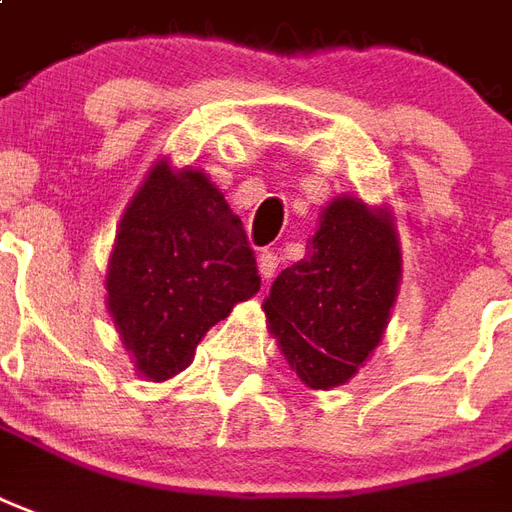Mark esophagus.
<instances>
[{"instance_id": "esophagus-1", "label": "esophagus", "mask_w": 512, "mask_h": 512, "mask_svg": "<svg viewBox=\"0 0 512 512\" xmlns=\"http://www.w3.org/2000/svg\"><path fill=\"white\" fill-rule=\"evenodd\" d=\"M278 253H272V251H261L259 253V275L264 280H272L275 278V270H278Z\"/></svg>"}]
</instances>
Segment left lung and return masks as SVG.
I'll use <instances>...</instances> for the list:
<instances>
[{"mask_svg": "<svg viewBox=\"0 0 512 512\" xmlns=\"http://www.w3.org/2000/svg\"><path fill=\"white\" fill-rule=\"evenodd\" d=\"M402 280L391 207L340 194L318 215L305 259L272 280L267 329L307 388L343 386L386 334Z\"/></svg>", "mask_w": 512, "mask_h": 512, "instance_id": "left-lung-1", "label": "left lung"}]
</instances>
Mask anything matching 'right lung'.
Listing matches in <instances>:
<instances>
[{"label":"right lung","mask_w":512,"mask_h":512,"mask_svg":"<svg viewBox=\"0 0 512 512\" xmlns=\"http://www.w3.org/2000/svg\"><path fill=\"white\" fill-rule=\"evenodd\" d=\"M261 286L240 218L205 169L159 159L129 199L107 261L105 305L137 375L175 378L210 326Z\"/></svg>","instance_id":"1"}]
</instances>
